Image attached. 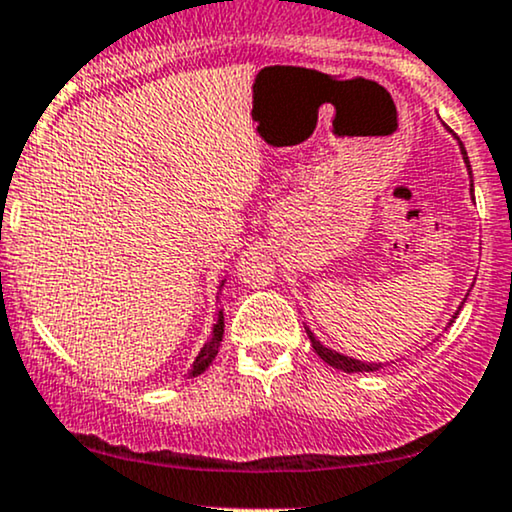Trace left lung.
<instances>
[{
	"instance_id": "obj_1",
	"label": "left lung",
	"mask_w": 512,
	"mask_h": 512,
	"mask_svg": "<svg viewBox=\"0 0 512 512\" xmlns=\"http://www.w3.org/2000/svg\"><path fill=\"white\" fill-rule=\"evenodd\" d=\"M450 134H453V131H450ZM458 146H460L462 160H465V165H467V172H470V191H472V194H474V189H472V186H474V184H472V167H470V160H467V150H465V146H462V141H460V138H458ZM462 304H465V302H462ZM462 304H460V309H462ZM460 309L455 311V316L450 318V323H453L455 318H458ZM450 323H448V326H450ZM306 335H309V340H311V347H314L318 357H321L323 362H326V364L333 366V369H340V371H345V374H366V371H378V369H383V366H388V364H383V362H362V359H352V357H347V354H340V352L330 350V347L323 345V342L318 340L316 335L311 333L309 328H306Z\"/></svg>"
}]
</instances>
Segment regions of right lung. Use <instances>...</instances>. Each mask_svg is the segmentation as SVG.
<instances>
[{
	"mask_svg": "<svg viewBox=\"0 0 512 512\" xmlns=\"http://www.w3.org/2000/svg\"><path fill=\"white\" fill-rule=\"evenodd\" d=\"M222 285H225V278L220 280V290H222ZM220 290H218V292H220ZM222 335H225V316H222V309H220V311H218V321L213 323V333H210V338L206 340V345L201 347V352L196 354L194 364H191V369H189V378H194V376H198V374H203V371H206L208 366L213 364L215 354H218V350H220Z\"/></svg>",
	"mask_w": 512,
	"mask_h": 512,
	"instance_id": "obj_1",
	"label": "right lung"
}]
</instances>
